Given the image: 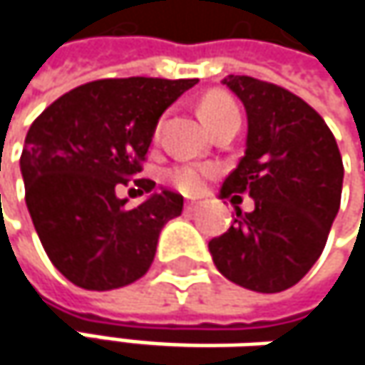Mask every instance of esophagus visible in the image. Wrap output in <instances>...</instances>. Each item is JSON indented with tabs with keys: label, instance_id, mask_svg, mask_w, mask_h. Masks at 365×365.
Segmentation results:
<instances>
[{
	"label": "esophagus",
	"instance_id": "esophagus-1",
	"mask_svg": "<svg viewBox=\"0 0 365 365\" xmlns=\"http://www.w3.org/2000/svg\"><path fill=\"white\" fill-rule=\"evenodd\" d=\"M185 211H187V213H194V211H198V202H194V200H187V202H185Z\"/></svg>",
	"mask_w": 365,
	"mask_h": 365
}]
</instances>
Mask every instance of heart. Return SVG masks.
Here are the masks:
<instances>
[{
    "mask_svg": "<svg viewBox=\"0 0 365 365\" xmlns=\"http://www.w3.org/2000/svg\"><path fill=\"white\" fill-rule=\"evenodd\" d=\"M198 113L202 118V122L207 124L209 130H213L215 126H220L222 122H228L232 118H239V108L235 103V99L224 93V91H209L200 103H198ZM205 169L194 167V165H182L169 171V182L173 183L178 190H182L185 194H196L202 183H205Z\"/></svg>",
    "mask_w": 365,
    "mask_h": 365,
    "instance_id": "b5f03b06",
    "label": "heart"
}]
</instances>
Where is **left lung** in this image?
Masks as SVG:
<instances>
[{
  "mask_svg": "<svg viewBox=\"0 0 365 365\" xmlns=\"http://www.w3.org/2000/svg\"><path fill=\"white\" fill-rule=\"evenodd\" d=\"M245 106L247 148L220 196L255 209L209 241L217 270L252 292L296 285L317 262L340 207L342 158L324 118L294 93L250 76L222 80Z\"/></svg>",
  "mask_w": 365,
  "mask_h": 365,
  "instance_id": "8db88e82",
  "label": "left lung"
}]
</instances>
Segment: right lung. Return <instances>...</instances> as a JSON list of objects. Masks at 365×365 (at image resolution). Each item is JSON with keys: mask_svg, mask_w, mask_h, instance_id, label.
Wrapping results in <instances>:
<instances>
[{"mask_svg": "<svg viewBox=\"0 0 365 365\" xmlns=\"http://www.w3.org/2000/svg\"><path fill=\"white\" fill-rule=\"evenodd\" d=\"M198 80L120 78L82 84L31 124L21 154L25 200L37 237L73 285L108 292L148 272L163 226L183 196L153 192L125 207L117 190L141 173L158 118ZM152 191V180H133Z\"/></svg>", "mask_w": 365, "mask_h": 365, "instance_id": "right-lung-1", "label": "right lung"}]
</instances>
